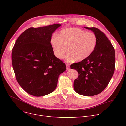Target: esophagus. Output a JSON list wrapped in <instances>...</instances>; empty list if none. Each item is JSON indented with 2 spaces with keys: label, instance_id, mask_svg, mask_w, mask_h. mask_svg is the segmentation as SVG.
Returning <instances> with one entry per match:
<instances>
[{
  "label": "esophagus",
  "instance_id": "obj_1",
  "mask_svg": "<svg viewBox=\"0 0 126 126\" xmlns=\"http://www.w3.org/2000/svg\"><path fill=\"white\" fill-rule=\"evenodd\" d=\"M70 69V67H69V65L68 64H66V70H69Z\"/></svg>",
  "mask_w": 126,
  "mask_h": 126
}]
</instances>
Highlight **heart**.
Listing matches in <instances>:
<instances>
[{"label": "heart", "mask_w": 126, "mask_h": 126, "mask_svg": "<svg viewBox=\"0 0 126 126\" xmlns=\"http://www.w3.org/2000/svg\"><path fill=\"white\" fill-rule=\"evenodd\" d=\"M55 56L62 59L68 47L66 61H83L94 52L97 43L96 36L93 32L78 28L62 30L58 36H54L50 40Z\"/></svg>", "instance_id": "obj_1"}]
</instances>
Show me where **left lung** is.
<instances>
[{"label":"left lung","instance_id":"1","mask_svg":"<svg viewBox=\"0 0 126 126\" xmlns=\"http://www.w3.org/2000/svg\"><path fill=\"white\" fill-rule=\"evenodd\" d=\"M85 28L93 32L97 38L96 48L85 60L70 65L79 74L74 88L82 95L91 96L100 94L107 86L115 70V55L113 45L104 33L96 28Z\"/></svg>","mask_w":126,"mask_h":126}]
</instances>
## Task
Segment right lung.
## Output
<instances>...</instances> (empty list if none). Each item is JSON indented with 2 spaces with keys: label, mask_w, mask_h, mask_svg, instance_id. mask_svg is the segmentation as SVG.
<instances>
[{
  "label": "right lung",
  "mask_w": 126,
  "mask_h": 126,
  "mask_svg": "<svg viewBox=\"0 0 126 126\" xmlns=\"http://www.w3.org/2000/svg\"><path fill=\"white\" fill-rule=\"evenodd\" d=\"M61 24L30 28L20 35L12 49V63L20 86L35 96L48 94L57 87L65 63L54 55L52 33Z\"/></svg>",
  "instance_id": "obj_1"
}]
</instances>
